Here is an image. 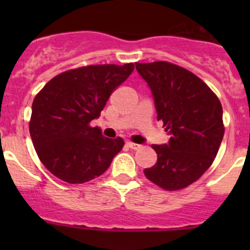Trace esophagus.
I'll list each match as a JSON object with an SVG mask.
<instances>
[{
	"mask_svg": "<svg viewBox=\"0 0 250 250\" xmlns=\"http://www.w3.org/2000/svg\"><path fill=\"white\" fill-rule=\"evenodd\" d=\"M127 146H128V147H129V148H133V150H138V148L141 147L139 144H134V143H132V141H128Z\"/></svg>",
	"mask_w": 250,
	"mask_h": 250,
	"instance_id": "1",
	"label": "esophagus"
}]
</instances>
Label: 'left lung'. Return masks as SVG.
Listing matches in <instances>:
<instances>
[{
    "label": "left lung",
    "instance_id": "obj_1",
    "mask_svg": "<svg viewBox=\"0 0 250 250\" xmlns=\"http://www.w3.org/2000/svg\"><path fill=\"white\" fill-rule=\"evenodd\" d=\"M155 102L157 120L170 135L152 145L157 153L146 178L168 191L195 183L213 163L224 138L223 107L210 88L192 72L167 62L135 64Z\"/></svg>",
    "mask_w": 250,
    "mask_h": 250
}]
</instances>
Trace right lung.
Instances as JSON below:
<instances>
[{
	"mask_svg": "<svg viewBox=\"0 0 250 250\" xmlns=\"http://www.w3.org/2000/svg\"><path fill=\"white\" fill-rule=\"evenodd\" d=\"M133 70V62L69 70L52 78L35 97L30 135L39 158L53 175L82 184L110 167L125 141L105 138L89 122L99 117L111 93Z\"/></svg>",
	"mask_w": 250,
	"mask_h": 250,
	"instance_id": "add662e5",
	"label": "right lung"
}]
</instances>
